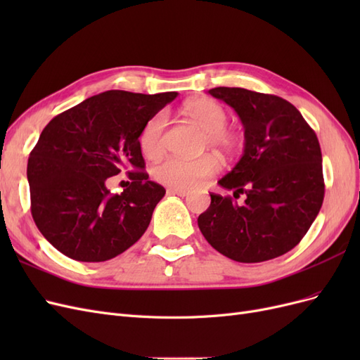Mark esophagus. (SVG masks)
<instances>
[{"label": "esophagus", "mask_w": 360, "mask_h": 360, "mask_svg": "<svg viewBox=\"0 0 360 360\" xmlns=\"http://www.w3.org/2000/svg\"><path fill=\"white\" fill-rule=\"evenodd\" d=\"M168 193L179 195V197H186V195L189 193V191L188 189H181V188H169Z\"/></svg>", "instance_id": "esophagus-1"}]
</instances>
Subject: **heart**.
<instances>
[{
	"label": "heart",
	"mask_w": 360,
	"mask_h": 360,
	"mask_svg": "<svg viewBox=\"0 0 360 360\" xmlns=\"http://www.w3.org/2000/svg\"><path fill=\"white\" fill-rule=\"evenodd\" d=\"M184 112L197 124L204 136V148H214L225 158H233L242 147V136L237 130L226 127L228 112L225 108L209 97H198L184 105ZM168 126V114L159 111L150 117L138 136V144L147 159H158L165 146V130ZM221 163L213 155L198 159L168 158L153 169L155 179L171 188L189 189L197 186L202 180L212 177L219 171Z\"/></svg>",
	"instance_id": "obj_1"
}]
</instances>
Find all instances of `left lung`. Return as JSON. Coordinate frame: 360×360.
Here are the masks:
<instances>
[{
  "label": "left lung",
  "instance_id": "obj_1",
  "mask_svg": "<svg viewBox=\"0 0 360 360\" xmlns=\"http://www.w3.org/2000/svg\"><path fill=\"white\" fill-rule=\"evenodd\" d=\"M209 94L230 105L243 124V155L217 183L246 200L238 205L210 193L200 230L217 252L238 263L284 255L308 233L323 204L317 135L282 97L237 86H216Z\"/></svg>",
  "mask_w": 360,
  "mask_h": 360
}]
</instances>
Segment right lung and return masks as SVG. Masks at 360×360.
<instances>
[{"mask_svg": "<svg viewBox=\"0 0 360 360\" xmlns=\"http://www.w3.org/2000/svg\"><path fill=\"white\" fill-rule=\"evenodd\" d=\"M177 94L110 90L53 117L43 129L27 167L31 214L61 254L101 263L146 233L165 189L144 171H127L132 181L120 195L108 189V179L123 168L144 169L141 129Z\"/></svg>", "mask_w": 360, "mask_h": 360, "instance_id": "1", "label": "right lung"}]
</instances>
